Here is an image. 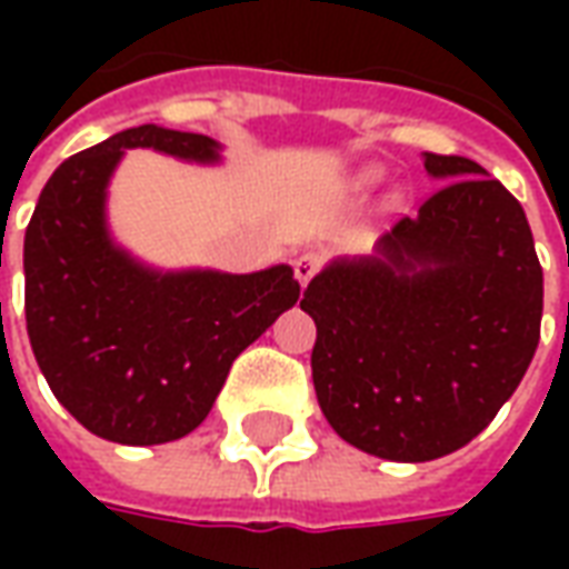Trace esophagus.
Wrapping results in <instances>:
<instances>
[{"instance_id": "esophagus-1", "label": "esophagus", "mask_w": 569, "mask_h": 569, "mask_svg": "<svg viewBox=\"0 0 569 569\" xmlns=\"http://www.w3.org/2000/svg\"><path fill=\"white\" fill-rule=\"evenodd\" d=\"M292 268H296V280L301 286L310 283V277L320 271V256L317 252H301L296 261H292Z\"/></svg>"}]
</instances>
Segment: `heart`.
I'll return each mask as SVG.
<instances>
[{
	"instance_id": "1",
	"label": "heart",
	"mask_w": 569,
	"mask_h": 569,
	"mask_svg": "<svg viewBox=\"0 0 569 569\" xmlns=\"http://www.w3.org/2000/svg\"><path fill=\"white\" fill-rule=\"evenodd\" d=\"M381 167H362L357 176H353V186L357 188H371L378 179H381Z\"/></svg>"
}]
</instances>
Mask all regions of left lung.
<instances>
[{
    "label": "left lung",
    "instance_id": "obj_1",
    "mask_svg": "<svg viewBox=\"0 0 569 569\" xmlns=\"http://www.w3.org/2000/svg\"><path fill=\"white\" fill-rule=\"evenodd\" d=\"M445 186L371 256H338L305 289L313 390L353 448L427 463L476 439L539 345L542 268L521 203L460 154H423Z\"/></svg>",
    "mask_w": 569,
    "mask_h": 569
}]
</instances>
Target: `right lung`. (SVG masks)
<instances>
[{"label":"right lung","instance_id":"obj_1","mask_svg":"<svg viewBox=\"0 0 569 569\" xmlns=\"http://www.w3.org/2000/svg\"><path fill=\"white\" fill-rule=\"evenodd\" d=\"M128 149L222 163V142L140 124L72 154L23 237L27 332L44 381L81 427L118 445H163L210 415L243 350L298 301L289 264L163 271L109 228V182Z\"/></svg>","mask_w":569,"mask_h":569}]
</instances>
